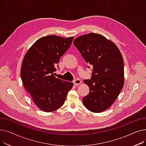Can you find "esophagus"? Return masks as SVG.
<instances>
[{
  "mask_svg": "<svg viewBox=\"0 0 146 146\" xmlns=\"http://www.w3.org/2000/svg\"><path fill=\"white\" fill-rule=\"evenodd\" d=\"M73 83H74V85L75 86H78L81 83V80L80 79H76V80H74L73 81Z\"/></svg>",
  "mask_w": 146,
  "mask_h": 146,
  "instance_id": "1",
  "label": "esophagus"
}]
</instances>
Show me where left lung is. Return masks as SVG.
<instances>
[{"label":"left lung","mask_w":146,"mask_h":146,"mask_svg":"<svg viewBox=\"0 0 146 146\" xmlns=\"http://www.w3.org/2000/svg\"><path fill=\"white\" fill-rule=\"evenodd\" d=\"M74 45L86 62L93 66L91 79L83 81L90 89L83 98V105L93 112L104 111L113 104L124 86L121 52L113 42L95 33L76 38Z\"/></svg>","instance_id":"left-lung-1"}]
</instances>
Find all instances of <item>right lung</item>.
<instances>
[{
  "instance_id": "right-lung-1",
  "label": "right lung",
  "mask_w": 146,
  "mask_h": 146,
  "mask_svg": "<svg viewBox=\"0 0 146 146\" xmlns=\"http://www.w3.org/2000/svg\"><path fill=\"white\" fill-rule=\"evenodd\" d=\"M73 40V36H43L30 47L22 61L23 85L35 105L43 111L50 112L60 108L73 86L72 82L56 78L54 73Z\"/></svg>"
}]
</instances>
